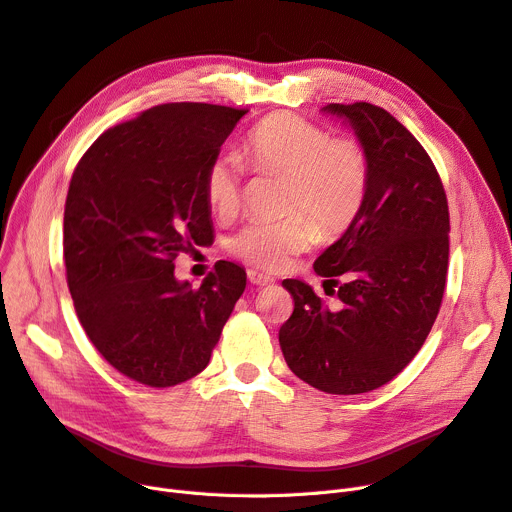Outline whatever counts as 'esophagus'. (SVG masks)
Wrapping results in <instances>:
<instances>
[{"label":"esophagus","mask_w":512,"mask_h":512,"mask_svg":"<svg viewBox=\"0 0 512 512\" xmlns=\"http://www.w3.org/2000/svg\"><path fill=\"white\" fill-rule=\"evenodd\" d=\"M247 278L255 286H267V284H274L276 282L274 276H269V274H265V271H259V269H249L247 271Z\"/></svg>","instance_id":"1"}]
</instances>
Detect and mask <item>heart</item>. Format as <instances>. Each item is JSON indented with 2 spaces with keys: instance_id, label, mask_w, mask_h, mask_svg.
Returning <instances> with one entry per match:
<instances>
[{
  "instance_id": "b5f03b06",
  "label": "heart",
  "mask_w": 512,
  "mask_h": 512,
  "mask_svg": "<svg viewBox=\"0 0 512 512\" xmlns=\"http://www.w3.org/2000/svg\"><path fill=\"white\" fill-rule=\"evenodd\" d=\"M245 156L257 173L286 179L284 208L290 214L278 222H251L230 238V251L261 267H284L294 253L325 238H337L352 228L368 193V158L354 140H331V133L304 117L278 113L251 129ZM243 164L232 154L216 156L203 177V191L216 214L236 208Z\"/></svg>"
}]
</instances>
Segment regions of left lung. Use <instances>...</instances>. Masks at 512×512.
Here are the masks:
<instances>
[{"instance_id": "8db88e82", "label": "left lung", "mask_w": 512, "mask_h": 512, "mask_svg": "<svg viewBox=\"0 0 512 512\" xmlns=\"http://www.w3.org/2000/svg\"><path fill=\"white\" fill-rule=\"evenodd\" d=\"M321 111L354 129L368 193L352 228L315 261L323 286H337V304L300 280L282 282L294 313L280 346L304 383L356 395L397 377L426 342L445 294L449 206L430 156L385 109L354 102Z\"/></svg>"}]
</instances>
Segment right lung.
<instances>
[{"instance_id":"obj_1","label":"right lung","mask_w":512,"mask_h":512,"mask_svg":"<svg viewBox=\"0 0 512 512\" xmlns=\"http://www.w3.org/2000/svg\"><path fill=\"white\" fill-rule=\"evenodd\" d=\"M245 109L158 105L107 129L78 162L65 199L63 259L78 319L94 348L148 387L185 383L208 366L247 286L245 267L218 261L197 290L175 257L214 241L203 191Z\"/></svg>"}]
</instances>
